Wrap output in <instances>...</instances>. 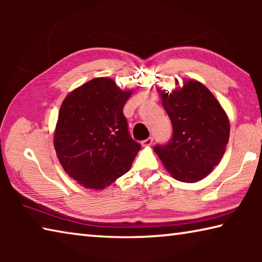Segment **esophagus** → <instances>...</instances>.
<instances>
[{"instance_id": "1", "label": "esophagus", "mask_w": 262, "mask_h": 262, "mask_svg": "<svg viewBox=\"0 0 262 262\" xmlns=\"http://www.w3.org/2000/svg\"><path fill=\"white\" fill-rule=\"evenodd\" d=\"M152 142H154V139L150 136V137H148V139L142 141V145H143V147H149V145L152 144Z\"/></svg>"}]
</instances>
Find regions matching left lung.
<instances>
[{
	"mask_svg": "<svg viewBox=\"0 0 262 262\" xmlns=\"http://www.w3.org/2000/svg\"><path fill=\"white\" fill-rule=\"evenodd\" d=\"M162 104L172 122L171 140L155 145L173 178L196 183L221 162L229 142L227 113L214 95L198 81H186L181 89L161 92Z\"/></svg>",
	"mask_w": 262,
	"mask_h": 262,
	"instance_id": "8db88e82",
	"label": "left lung"
}]
</instances>
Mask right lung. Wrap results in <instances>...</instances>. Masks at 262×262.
Instances as JSON below:
<instances>
[{"mask_svg": "<svg viewBox=\"0 0 262 262\" xmlns=\"http://www.w3.org/2000/svg\"><path fill=\"white\" fill-rule=\"evenodd\" d=\"M132 92L98 77L70 92L61 105L55 151L63 170L85 188L107 187L128 172L140 151L123 115Z\"/></svg>", "mask_w": 262, "mask_h": 262, "instance_id": "obj_1", "label": "right lung"}]
</instances>
